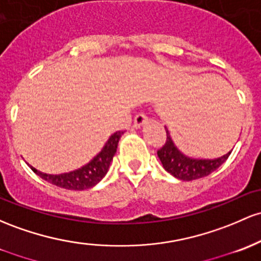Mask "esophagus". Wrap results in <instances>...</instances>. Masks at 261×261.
Wrapping results in <instances>:
<instances>
[{
    "label": "esophagus",
    "instance_id": "34e87169",
    "mask_svg": "<svg viewBox=\"0 0 261 261\" xmlns=\"http://www.w3.org/2000/svg\"><path fill=\"white\" fill-rule=\"evenodd\" d=\"M147 120H148L147 116H146L145 114H142V113L136 114L135 119H134V127H136V128L142 127V126L147 122Z\"/></svg>",
    "mask_w": 261,
    "mask_h": 261
}]
</instances>
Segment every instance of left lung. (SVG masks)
<instances>
[{
  "instance_id": "obj_1",
  "label": "left lung",
  "mask_w": 261,
  "mask_h": 261,
  "mask_svg": "<svg viewBox=\"0 0 261 261\" xmlns=\"http://www.w3.org/2000/svg\"><path fill=\"white\" fill-rule=\"evenodd\" d=\"M166 134H167V140L162 148L157 151V156H159L163 168L181 181H193V179L208 176L227 161L229 154L231 153V151H229L222 157L212 160L192 159V157L183 154L177 148L167 128H166Z\"/></svg>"
}]
</instances>
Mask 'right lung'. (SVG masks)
Instances as JSON below:
<instances>
[{
	"mask_svg": "<svg viewBox=\"0 0 261 261\" xmlns=\"http://www.w3.org/2000/svg\"><path fill=\"white\" fill-rule=\"evenodd\" d=\"M122 134H124V131L114 133L113 135L109 137L108 141L105 142L101 151L90 162L78 168V170L61 174H49L43 173L41 171L36 170L32 166H30V167L34 173L38 174L44 181L49 182L54 186H58L61 188L70 191L89 190V188L98 185L104 178L105 174L108 173L114 154L116 153L117 144H119V140Z\"/></svg>",
	"mask_w": 261,
	"mask_h": 261,
	"instance_id": "1",
	"label": "right lung"
}]
</instances>
